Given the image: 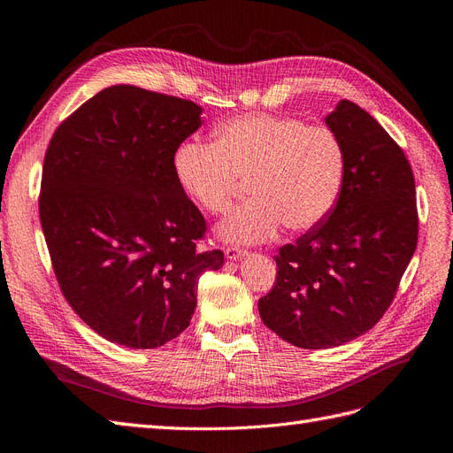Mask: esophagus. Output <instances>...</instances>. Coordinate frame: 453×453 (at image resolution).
Masks as SVG:
<instances>
[{
  "instance_id": "esophagus-1",
  "label": "esophagus",
  "mask_w": 453,
  "mask_h": 453,
  "mask_svg": "<svg viewBox=\"0 0 453 453\" xmlns=\"http://www.w3.org/2000/svg\"><path fill=\"white\" fill-rule=\"evenodd\" d=\"M245 253V250H242V248H236V245H228V248L225 250V255H226V258H230V260H236V258H242Z\"/></svg>"
}]
</instances>
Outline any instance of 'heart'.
<instances>
[{"mask_svg":"<svg viewBox=\"0 0 453 453\" xmlns=\"http://www.w3.org/2000/svg\"><path fill=\"white\" fill-rule=\"evenodd\" d=\"M177 183L202 210L221 213L251 180L253 198L217 226L228 242L255 243L283 225L310 230L331 215L346 175V153L326 127L293 117L250 113L226 120L215 143L185 140L175 149Z\"/></svg>","mask_w":453,"mask_h":453,"instance_id":"obj_1","label":"heart"}]
</instances>
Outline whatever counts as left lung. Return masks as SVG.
<instances>
[{
    "instance_id": "1",
    "label": "left lung",
    "mask_w": 453,
    "mask_h": 453,
    "mask_svg": "<svg viewBox=\"0 0 453 453\" xmlns=\"http://www.w3.org/2000/svg\"><path fill=\"white\" fill-rule=\"evenodd\" d=\"M344 145L346 175L331 215L276 255L263 323L304 349L370 331L391 306L418 245L416 183L403 149L365 109L340 100L325 117Z\"/></svg>"
}]
</instances>
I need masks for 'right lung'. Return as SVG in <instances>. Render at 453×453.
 I'll return each instance as SVG.
<instances>
[{
	"instance_id": "add662e5",
	"label": "right lung",
	"mask_w": 453,
	"mask_h": 453,
	"mask_svg": "<svg viewBox=\"0 0 453 453\" xmlns=\"http://www.w3.org/2000/svg\"><path fill=\"white\" fill-rule=\"evenodd\" d=\"M202 107L132 85L104 88L54 132L39 219L67 304L92 331L134 349L181 334L198 280L225 255L202 251L203 215L173 173Z\"/></svg>"
}]
</instances>
